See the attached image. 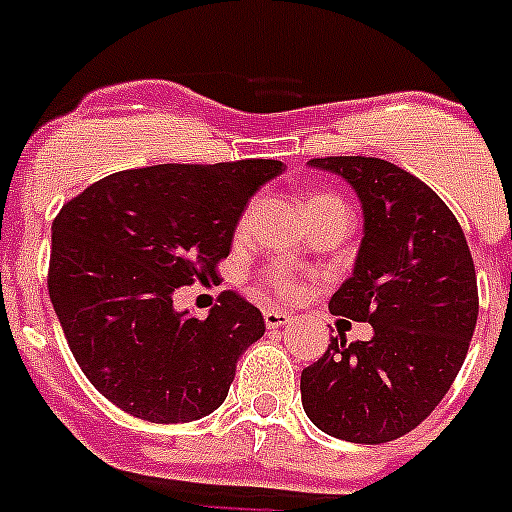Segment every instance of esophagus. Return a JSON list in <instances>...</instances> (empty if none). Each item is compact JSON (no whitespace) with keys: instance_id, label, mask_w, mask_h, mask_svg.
Returning a JSON list of instances; mask_svg holds the SVG:
<instances>
[{"instance_id":"1","label":"esophagus","mask_w":512,"mask_h":512,"mask_svg":"<svg viewBox=\"0 0 512 512\" xmlns=\"http://www.w3.org/2000/svg\"><path fill=\"white\" fill-rule=\"evenodd\" d=\"M264 322L269 330H279V327H287L289 322H292V314L284 312V309H264Z\"/></svg>"}]
</instances>
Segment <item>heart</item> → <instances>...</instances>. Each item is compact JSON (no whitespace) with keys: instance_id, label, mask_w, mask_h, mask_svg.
<instances>
[{"instance_id":"1","label":"heart","mask_w":512,"mask_h":512,"mask_svg":"<svg viewBox=\"0 0 512 512\" xmlns=\"http://www.w3.org/2000/svg\"><path fill=\"white\" fill-rule=\"evenodd\" d=\"M320 205H342L340 200L337 198H330V195H312V198L307 200V205H304V210H309V208H320ZM271 279H274V284H276V289H281V292H294V287L292 284H287V281L281 279V276H271Z\"/></svg>"}]
</instances>
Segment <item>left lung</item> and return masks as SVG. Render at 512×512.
<instances>
[{"mask_svg": "<svg viewBox=\"0 0 512 512\" xmlns=\"http://www.w3.org/2000/svg\"><path fill=\"white\" fill-rule=\"evenodd\" d=\"M358 195L363 238L332 314L373 325L370 340L327 345L302 370V406L335 439L409 434L449 391L477 325L472 253L452 210L406 170L375 157L309 159Z\"/></svg>", "mask_w": 512, "mask_h": 512, "instance_id": "8db88e82", "label": "left lung"}]
</instances>
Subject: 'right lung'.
Returning a JSON list of instances; mask_svg holds the SVG:
<instances>
[{
  "label": "right lung",
  "instance_id": "1",
  "mask_svg": "<svg viewBox=\"0 0 512 512\" xmlns=\"http://www.w3.org/2000/svg\"><path fill=\"white\" fill-rule=\"evenodd\" d=\"M276 159L154 164L103 177L53 223L50 302L75 363L101 396L152 424H187L228 396L264 314L225 292L205 320L175 292L213 279L248 200Z\"/></svg>",
  "mask_w": 512,
  "mask_h": 512
}]
</instances>
